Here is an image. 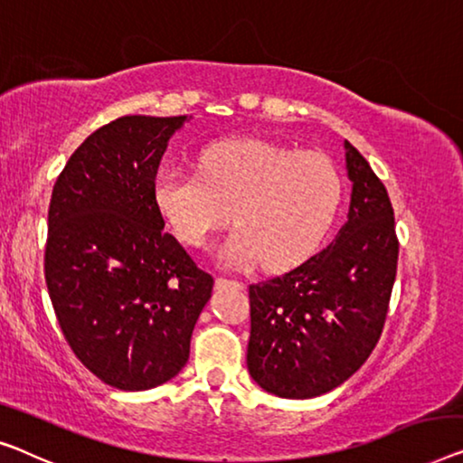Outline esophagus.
Returning <instances> with one entry per match:
<instances>
[{
    "label": "esophagus",
    "mask_w": 463,
    "mask_h": 463,
    "mask_svg": "<svg viewBox=\"0 0 463 463\" xmlns=\"http://www.w3.org/2000/svg\"><path fill=\"white\" fill-rule=\"evenodd\" d=\"M243 288V282L231 279H216V288Z\"/></svg>",
    "instance_id": "1"
}]
</instances>
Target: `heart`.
Returning a JSON list of instances; mask_svg holds the SVG:
<instances>
[{
    "label": "heart",
    "mask_w": 463,
    "mask_h": 463,
    "mask_svg": "<svg viewBox=\"0 0 463 463\" xmlns=\"http://www.w3.org/2000/svg\"><path fill=\"white\" fill-rule=\"evenodd\" d=\"M202 175L165 164L154 178L157 210L178 239L202 247L234 213L237 226L216 247L226 268L261 260L268 270L299 264L341 203L339 172L326 156L264 139H226L199 156Z\"/></svg>",
    "instance_id": "1"
}]
</instances>
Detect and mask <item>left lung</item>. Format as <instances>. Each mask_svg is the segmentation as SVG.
Returning <instances> with one entry per match:
<instances>
[{
	"mask_svg": "<svg viewBox=\"0 0 463 463\" xmlns=\"http://www.w3.org/2000/svg\"><path fill=\"white\" fill-rule=\"evenodd\" d=\"M347 222L287 274L250 287L247 368L285 399H312L354 376L381 339L397 274L392 205L365 157L345 141Z\"/></svg>",
	"mask_w": 463,
	"mask_h": 463,
	"instance_id": "1",
	"label": "left lung"
}]
</instances>
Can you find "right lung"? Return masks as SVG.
Returning a JSON list of instances; mask_svg holds the SVG:
<instances>
[{"label": "right lung", "instance_id": "right-lung-1", "mask_svg": "<svg viewBox=\"0 0 463 463\" xmlns=\"http://www.w3.org/2000/svg\"><path fill=\"white\" fill-rule=\"evenodd\" d=\"M187 116H122L53 184L45 282L74 355L109 386L147 391L189 360L213 279L164 231L154 178Z\"/></svg>", "mask_w": 463, "mask_h": 463}]
</instances>
